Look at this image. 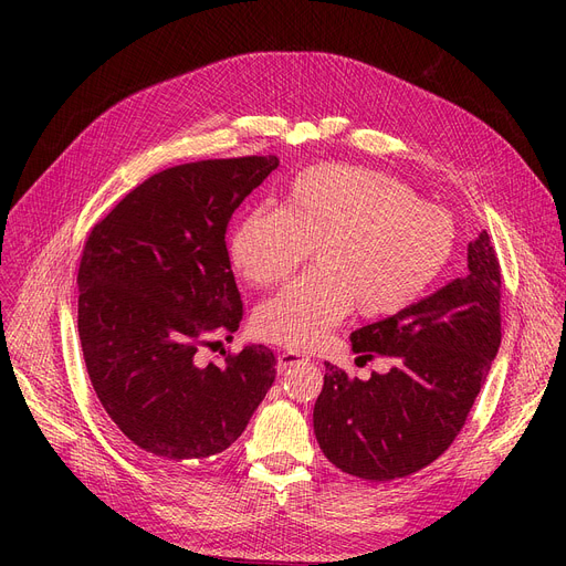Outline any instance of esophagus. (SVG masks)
Instances as JSON below:
<instances>
[{
  "label": "esophagus",
  "instance_id": "1",
  "mask_svg": "<svg viewBox=\"0 0 566 566\" xmlns=\"http://www.w3.org/2000/svg\"><path fill=\"white\" fill-rule=\"evenodd\" d=\"M305 355H301L298 350H280L277 355V371H286L291 365L303 363Z\"/></svg>",
  "mask_w": 566,
  "mask_h": 566
}]
</instances>
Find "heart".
<instances>
[{"label": "heart", "mask_w": 566, "mask_h": 566, "mask_svg": "<svg viewBox=\"0 0 566 566\" xmlns=\"http://www.w3.org/2000/svg\"><path fill=\"white\" fill-rule=\"evenodd\" d=\"M457 224L397 178L358 165H316L293 178L282 206L238 220L229 252L256 286L286 280L314 248L316 268L254 314L261 339L310 348L353 310L388 318L410 307L448 265Z\"/></svg>", "instance_id": "heart-1"}]
</instances>
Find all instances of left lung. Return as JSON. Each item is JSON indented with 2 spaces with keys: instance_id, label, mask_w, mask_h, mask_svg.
Masks as SVG:
<instances>
[{
  "instance_id": "left-lung-1",
  "label": "left lung",
  "mask_w": 566,
  "mask_h": 566,
  "mask_svg": "<svg viewBox=\"0 0 566 566\" xmlns=\"http://www.w3.org/2000/svg\"><path fill=\"white\" fill-rule=\"evenodd\" d=\"M500 261L482 231L468 245L465 277L350 335L360 365L388 358L392 367L360 380L325 363L314 433L331 463L388 482L444 454L500 348Z\"/></svg>"
}]
</instances>
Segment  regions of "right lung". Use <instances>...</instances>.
Returning a JSON list of instances; mask_svg holds the SVG:
<instances>
[{
    "mask_svg": "<svg viewBox=\"0 0 566 566\" xmlns=\"http://www.w3.org/2000/svg\"><path fill=\"white\" fill-rule=\"evenodd\" d=\"M277 156L163 169L88 231L77 268L86 374L122 433L156 465H190L241 436L275 380L263 344L203 365L199 348L243 321L227 252L241 201Z\"/></svg>",
    "mask_w": 566,
    "mask_h": 566,
    "instance_id": "add662e5",
    "label": "right lung"
}]
</instances>
